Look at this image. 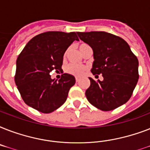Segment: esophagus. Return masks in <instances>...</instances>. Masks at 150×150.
I'll return each instance as SVG.
<instances>
[{
	"instance_id": "1",
	"label": "esophagus",
	"mask_w": 150,
	"mask_h": 150,
	"mask_svg": "<svg viewBox=\"0 0 150 150\" xmlns=\"http://www.w3.org/2000/svg\"><path fill=\"white\" fill-rule=\"evenodd\" d=\"M80 79L79 77H75V81H76V82H79Z\"/></svg>"
}]
</instances>
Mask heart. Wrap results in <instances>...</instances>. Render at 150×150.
<instances>
[{
  "instance_id": "1",
  "label": "heart",
  "mask_w": 150,
  "mask_h": 150,
  "mask_svg": "<svg viewBox=\"0 0 150 150\" xmlns=\"http://www.w3.org/2000/svg\"><path fill=\"white\" fill-rule=\"evenodd\" d=\"M86 47H88V45L86 44V43H81V44H79V49L80 52L82 53V50H84ZM86 70L87 68L86 66L78 65V64H71L68 65L65 68L66 72L74 75V76H77V77L82 76L86 73Z\"/></svg>"
}]
</instances>
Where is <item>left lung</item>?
<instances>
[{
	"mask_svg": "<svg viewBox=\"0 0 150 150\" xmlns=\"http://www.w3.org/2000/svg\"><path fill=\"white\" fill-rule=\"evenodd\" d=\"M77 34L93 49L92 73L102 74L103 78L96 82L89 78L90 86L86 91L88 101L104 111L125 104L139 79V61L128 43L106 32H77Z\"/></svg>",
	"mask_w": 150,
	"mask_h": 150,
	"instance_id": "8db88e82",
	"label": "left lung"
}]
</instances>
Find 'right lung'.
<instances>
[{"mask_svg": "<svg viewBox=\"0 0 150 150\" xmlns=\"http://www.w3.org/2000/svg\"><path fill=\"white\" fill-rule=\"evenodd\" d=\"M79 40L75 32H47L27 43L16 61L15 80L22 98L28 106L48 114L64 104L75 83L72 75L64 73L59 80L50 73L60 70L69 46Z\"/></svg>", "mask_w": 150, "mask_h": 150, "instance_id": "right-lung-1", "label": "right lung"}]
</instances>
